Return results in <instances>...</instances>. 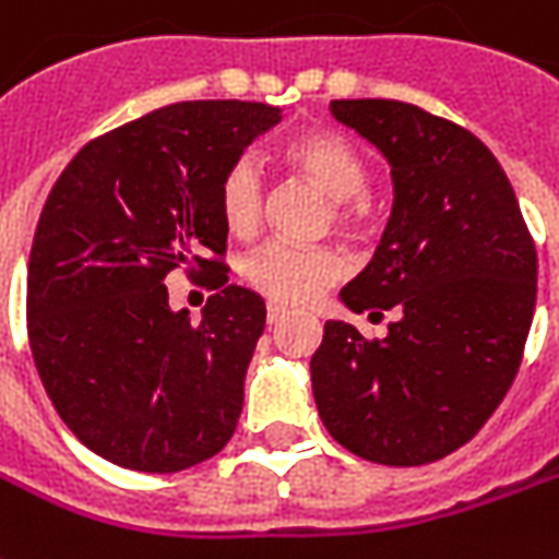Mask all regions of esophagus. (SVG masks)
I'll return each mask as SVG.
<instances>
[{"label": "esophagus", "instance_id": "34e87169", "mask_svg": "<svg viewBox=\"0 0 559 559\" xmlns=\"http://www.w3.org/2000/svg\"><path fill=\"white\" fill-rule=\"evenodd\" d=\"M287 314H290V309H287V306H278V302H272V306H269V311H265L269 324H281Z\"/></svg>", "mask_w": 559, "mask_h": 559}]
</instances>
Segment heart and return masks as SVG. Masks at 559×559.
Wrapping results in <instances>:
<instances>
[{"label": "heart", "instance_id": "1", "mask_svg": "<svg viewBox=\"0 0 559 559\" xmlns=\"http://www.w3.org/2000/svg\"><path fill=\"white\" fill-rule=\"evenodd\" d=\"M284 158L321 192L336 201V223L352 229L360 219L370 186V165L364 152L336 131H302L287 140ZM219 219L235 238H253L263 223L265 183L257 162L241 155L223 170L216 186ZM345 275V260L333 248H296L269 241L241 263V278L257 294L275 302L302 306L321 296Z\"/></svg>", "mask_w": 559, "mask_h": 559}]
</instances>
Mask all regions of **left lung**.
Segmentation results:
<instances>
[{"label": "left lung", "mask_w": 559, "mask_h": 559, "mask_svg": "<svg viewBox=\"0 0 559 559\" xmlns=\"http://www.w3.org/2000/svg\"><path fill=\"white\" fill-rule=\"evenodd\" d=\"M391 165L394 204L352 311H394L382 340L328 321L311 391L330 438L379 465H428L468 443L518 376L535 311V245L496 155L401 100H333Z\"/></svg>", "instance_id": "8db88e82"}]
</instances>
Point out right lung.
Here are the masks:
<instances>
[{
    "mask_svg": "<svg viewBox=\"0 0 559 559\" xmlns=\"http://www.w3.org/2000/svg\"><path fill=\"white\" fill-rule=\"evenodd\" d=\"M278 106L189 100L91 140L57 177L26 265V330L51 404L106 462L170 474L216 455L245 407L263 296L226 284L216 186ZM212 272L192 325L164 278Z\"/></svg>",
    "mask_w": 559,
    "mask_h": 559,
    "instance_id": "right-lung-1",
    "label": "right lung"
}]
</instances>
